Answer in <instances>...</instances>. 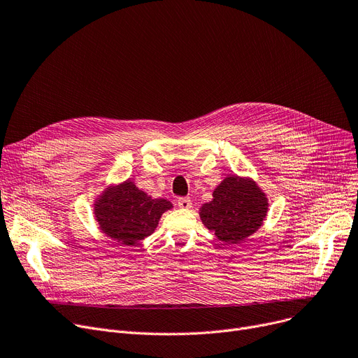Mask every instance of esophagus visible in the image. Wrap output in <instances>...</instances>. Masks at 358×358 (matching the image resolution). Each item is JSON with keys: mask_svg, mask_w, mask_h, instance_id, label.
<instances>
[{"mask_svg": "<svg viewBox=\"0 0 358 358\" xmlns=\"http://www.w3.org/2000/svg\"><path fill=\"white\" fill-rule=\"evenodd\" d=\"M177 204H178V208H181V209H190L192 208V200L189 197H180L177 200Z\"/></svg>", "mask_w": 358, "mask_h": 358, "instance_id": "1", "label": "esophagus"}]
</instances>
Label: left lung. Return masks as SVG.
<instances>
[{"label":"left lung","mask_w":358,"mask_h":358,"mask_svg":"<svg viewBox=\"0 0 358 358\" xmlns=\"http://www.w3.org/2000/svg\"><path fill=\"white\" fill-rule=\"evenodd\" d=\"M267 209V197L254 181L231 176L213 192V200L201 206L200 217L217 239L238 243L261 227Z\"/></svg>","instance_id":"obj_1"}]
</instances>
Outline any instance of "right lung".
Instances as JSON below:
<instances>
[{
    "mask_svg": "<svg viewBox=\"0 0 358 358\" xmlns=\"http://www.w3.org/2000/svg\"><path fill=\"white\" fill-rule=\"evenodd\" d=\"M171 208L168 200L149 197L131 181H124L100 196L94 213L108 238L135 245L155 231L162 213Z\"/></svg>",
    "mask_w": 358,
    "mask_h": 358,
    "instance_id": "add662e5",
    "label": "right lung"
}]
</instances>
